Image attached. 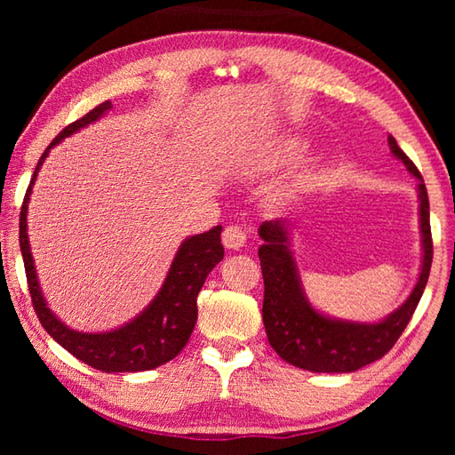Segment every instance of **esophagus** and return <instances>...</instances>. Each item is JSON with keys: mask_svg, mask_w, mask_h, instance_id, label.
Masks as SVG:
<instances>
[{"mask_svg": "<svg viewBox=\"0 0 455 455\" xmlns=\"http://www.w3.org/2000/svg\"><path fill=\"white\" fill-rule=\"evenodd\" d=\"M246 243V230L238 225H230L222 230V244L228 250L243 248Z\"/></svg>", "mask_w": 455, "mask_h": 455, "instance_id": "1", "label": "esophagus"}]
</instances>
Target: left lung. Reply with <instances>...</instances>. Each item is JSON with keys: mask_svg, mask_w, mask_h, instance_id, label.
Instances as JSON below:
<instances>
[{"mask_svg": "<svg viewBox=\"0 0 455 455\" xmlns=\"http://www.w3.org/2000/svg\"><path fill=\"white\" fill-rule=\"evenodd\" d=\"M389 148L417 178L420 201L422 267L419 282L397 311L379 323H352L324 316L308 303L297 264L289 250V227L283 219L264 220L258 233L264 244L258 248L264 275L262 318L267 340L287 363L315 373H350L379 360L399 340L427 287L432 266L430 203L419 168L389 137Z\"/></svg>", "mask_w": 455, "mask_h": 455, "instance_id": "left-lung-1", "label": "left lung"}]
</instances>
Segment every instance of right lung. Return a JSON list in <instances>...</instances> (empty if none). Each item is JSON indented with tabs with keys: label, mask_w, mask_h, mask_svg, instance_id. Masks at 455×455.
Masks as SVG:
<instances>
[{
	"label": "right lung",
	"mask_w": 455,
	"mask_h": 455,
	"mask_svg": "<svg viewBox=\"0 0 455 455\" xmlns=\"http://www.w3.org/2000/svg\"><path fill=\"white\" fill-rule=\"evenodd\" d=\"M109 109L111 101L100 103L98 108L85 113L82 119L68 124L43 152L23 199L21 217H19V246H21L28 293H31L35 313L44 326V331L64 350L78 357L80 362L92 365L93 370L105 373L148 371L173 360L183 350V346L188 344L193 326L197 323V295L211 269L225 256V248L220 244L222 227L219 225L207 230V233L183 240L170 266V272L164 279V285L160 287L158 295L152 299V303L139 316H134L131 323L109 332L74 331L46 307L27 236L28 197H31L36 173L41 170L48 152L66 137L103 117Z\"/></svg>",
	"instance_id": "add662e5"
}]
</instances>
